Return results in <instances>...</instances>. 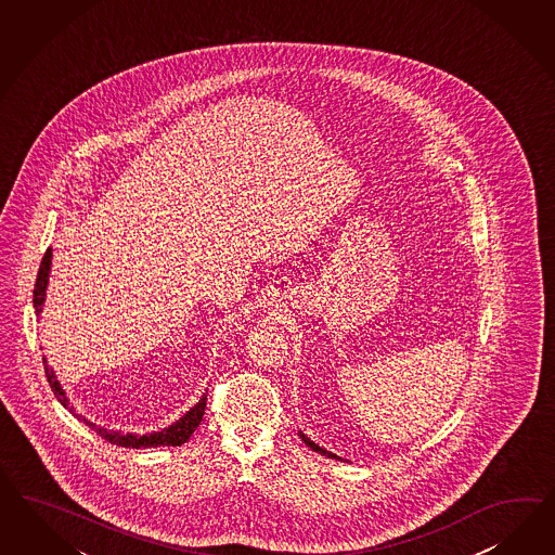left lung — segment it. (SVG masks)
I'll use <instances>...</instances> for the list:
<instances>
[{
  "instance_id": "1",
  "label": "left lung",
  "mask_w": 555,
  "mask_h": 555,
  "mask_svg": "<svg viewBox=\"0 0 555 555\" xmlns=\"http://www.w3.org/2000/svg\"><path fill=\"white\" fill-rule=\"evenodd\" d=\"M300 438H301V440H304V443H306V446H308V448H312V450H314V452H320V454H322V456H328V459H338V456H336V454H333V452H326V450H324V448H320V446H318V443L312 442V440H310V438H308V436H304V434H301V431H300Z\"/></svg>"
}]
</instances>
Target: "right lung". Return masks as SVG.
Returning a JSON list of instances; mask_svg holds the SVG:
<instances>
[{
	"instance_id": "obj_1",
	"label": "right lung",
	"mask_w": 555,
	"mask_h": 555,
	"mask_svg": "<svg viewBox=\"0 0 555 555\" xmlns=\"http://www.w3.org/2000/svg\"><path fill=\"white\" fill-rule=\"evenodd\" d=\"M50 261H52V249H47V254L42 257V263H40V270H38V278H36V284H34V308H36V314L42 312V304H44V296H47L48 285V271H50ZM47 363V361H44ZM47 371V379L54 391V396L59 397V401L63 403L64 408H68V399L64 397L63 387L61 383L56 380V375L50 366H44ZM206 410V397H203L191 412L186 413L184 417H180L176 424H172L170 428L162 429V431H154V434H147V436H135V434H121V431H113V429L99 428L93 422H89L87 417H79L82 424H87L89 428L93 429L95 434H99L101 438H105L107 442L115 443V446H124V448H154V446H180V443L186 442L192 436V431L198 428V424L203 422V415ZM73 412V410H70Z\"/></svg>"
}]
</instances>
